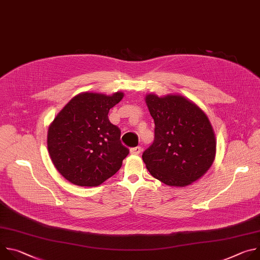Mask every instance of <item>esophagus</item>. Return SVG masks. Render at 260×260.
<instances>
[{
    "mask_svg": "<svg viewBox=\"0 0 260 260\" xmlns=\"http://www.w3.org/2000/svg\"><path fill=\"white\" fill-rule=\"evenodd\" d=\"M141 152H142V147H140V146L131 148V154H133V155H139Z\"/></svg>",
    "mask_w": 260,
    "mask_h": 260,
    "instance_id": "1",
    "label": "esophagus"
}]
</instances>
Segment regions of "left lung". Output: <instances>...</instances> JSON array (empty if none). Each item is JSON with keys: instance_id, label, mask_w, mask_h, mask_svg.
<instances>
[{"instance_id": "8db88e82", "label": "left lung", "mask_w": 260, "mask_h": 260, "mask_svg": "<svg viewBox=\"0 0 260 260\" xmlns=\"http://www.w3.org/2000/svg\"><path fill=\"white\" fill-rule=\"evenodd\" d=\"M154 119V141L142 155L149 173L169 186L184 187L204 176L216 154V138L204 111L179 94L145 98Z\"/></svg>"}]
</instances>
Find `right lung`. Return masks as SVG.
Segmentation results:
<instances>
[{
	"instance_id": "right-lung-1",
	"label": "right lung",
	"mask_w": 260,
	"mask_h": 260,
	"mask_svg": "<svg viewBox=\"0 0 260 260\" xmlns=\"http://www.w3.org/2000/svg\"><path fill=\"white\" fill-rule=\"evenodd\" d=\"M123 92L106 95L82 92L74 96L48 127L47 147L56 170L69 182L92 187L121 168L129 150L108 113Z\"/></svg>"
}]
</instances>
